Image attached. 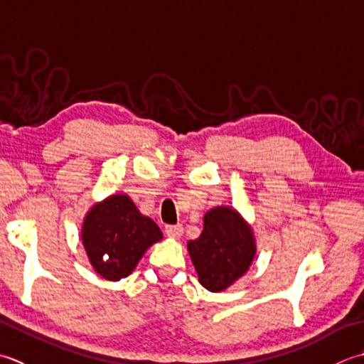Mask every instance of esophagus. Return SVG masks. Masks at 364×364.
<instances>
[{
	"mask_svg": "<svg viewBox=\"0 0 364 364\" xmlns=\"http://www.w3.org/2000/svg\"><path fill=\"white\" fill-rule=\"evenodd\" d=\"M165 234L168 237H173V239H179V237L183 234V228L181 225H166Z\"/></svg>",
	"mask_w": 364,
	"mask_h": 364,
	"instance_id": "1",
	"label": "esophagus"
}]
</instances>
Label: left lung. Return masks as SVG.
Here are the masks:
<instances>
[{"mask_svg":"<svg viewBox=\"0 0 364 364\" xmlns=\"http://www.w3.org/2000/svg\"><path fill=\"white\" fill-rule=\"evenodd\" d=\"M187 247L199 283L210 292L232 286L248 272L256 256L253 229L229 205H217L207 212L201 235Z\"/></svg>","mask_w":364,"mask_h":364,"instance_id":"left-lung-1","label":"left lung"}]
</instances>
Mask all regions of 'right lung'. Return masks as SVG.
<instances>
[{
	"mask_svg": "<svg viewBox=\"0 0 364 364\" xmlns=\"http://www.w3.org/2000/svg\"><path fill=\"white\" fill-rule=\"evenodd\" d=\"M161 239L155 221L141 213L124 193L95 203L81 226V242L89 262L108 281L129 277L146 250Z\"/></svg>",
	"mask_w": 364,
	"mask_h": 364,
	"instance_id": "right-lung-1",
	"label": "right lung"
}]
</instances>
